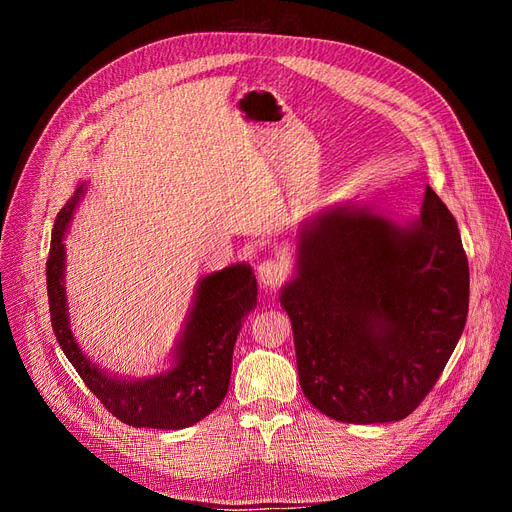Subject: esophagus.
<instances>
[{"label":"esophagus","mask_w":512,"mask_h":512,"mask_svg":"<svg viewBox=\"0 0 512 512\" xmlns=\"http://www.w3.org/2000/svg\"><path fill=\"white\" fill-rule=\"evenodd\" d=\"M283 263L276 259H263L257 266V278L263 287H274L283 280Z\"/></svg>","instance_id":"esophagus-1"}]
</instances>
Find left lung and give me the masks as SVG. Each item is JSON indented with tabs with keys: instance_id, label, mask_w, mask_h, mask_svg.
<instances>
[{
	"instance_id": "8db88e82",
	"label": "left lung",
	"mask_w": 512,
	"mask_h": 512,
	"mask_svg": "<svg viewBox=\"0 0 512 512\" xmlns=\"http://www.w3.org/2000/svg\"><path fill=\"white\" fill-rule=\"evenodd\" d=\"M295 240L280 306L308 402L342 423L408 417L468 317L470 272L453 214L425 187L417 217L334 204L304 219Z\"/></svg>"
}]
</instances>
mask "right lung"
<instances>
[{
  "mask_svg": "<svg viewBox=\"0 0 512 512\" xmlns=\"http://www.w3.org/2000/svg\"><path fill=\"white\" fill-rule=\"evenodd\" d=\"M87 191L78 183L53 227L46 261V289L57 342L82 381L108 412L134 427L183 430L217 408L232 376L234 344L244 319L257 306V278L249 263H232L197 280L189 315L170 353L168 370L131 378L110 374L78 346L65 293V234Z\"/></svg>",
  "mask_w": 512,
  "mask_h": 512,
  "instance_id": "add662e5",
  "label": "right lung"
}]
</instances>
